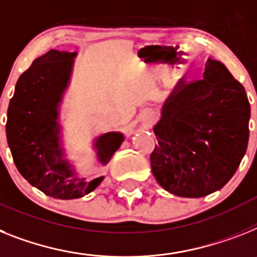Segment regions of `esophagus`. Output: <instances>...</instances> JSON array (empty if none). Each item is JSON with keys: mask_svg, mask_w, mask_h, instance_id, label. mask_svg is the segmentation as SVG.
Returning a JSON list of instances; mask_svg holds the SVG:
<instances>
[{"mask_svg": "<svg viewBox=\"0 0 257 257\" xmlns=\"http://www.w3.org/2000/svg\"><path fill=\"white\" fill-rule=\"evenodd\" d=\"M142 121L145 124V126H150V125L154 122V113L150 111H146L144 115H142Z\"/></svg>", "mask_w": 257, "mask_h": 257, "instance_id": "1", "label": "esophagus"}]
</instances>
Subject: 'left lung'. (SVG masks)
<instances>
[{"label": "left lung", "mask_w": 257, "mask_h": 257, "mask_svg": "<svg viewBox=\"0 0 257 257\" xmlns=\"http://www.w3.org/2000/svg\"><path fill=\"white\" fill-rule=\"evenodd\" d=\"M249 115L242 83L222 62L208 60L204 79L179 82L154 126L158 145L150 163L157 182L182 197L221 189L247 150Z\"/></svg>", "instance_id": "1"}]
</instances>
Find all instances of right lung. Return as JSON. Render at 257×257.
<instances>
[{
    "label": "right lung",
    "mask_w": 257,
    "mask_h": 257,
    "mask_svg": "<svg viewBox=\"0 0 257 257\" xmlns=\"http://www.w3.org/2000/svg\"><path fill=\"white\" fill-rule=\"evenodd\" d=\"M74 57L75 52L51 49L34 60L15 85L6 121L9 148L21 175L43 193L60 200L82 197L103 180V176L91 182L77 178L60 148L57 107L68 86ZM122 140V135L116 132L96 139L102 165L108 163Z\"/></svg>",
    "instance_id": "1"
}]
</instances>
